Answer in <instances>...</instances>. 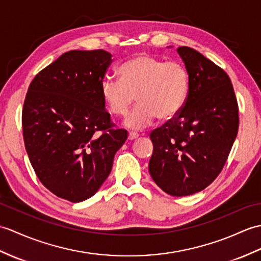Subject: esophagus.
Wrapping results in <instances>:
<instances>
[{
    "instance_id": "34e87169",
    "label": "esophagus",
    "mask_w": 261,
    "mask_h": 261,
    "mask_svg": "<svg viewBox=\"0 0 261 261\" xmlns=\"http://www.w3.org/2000/svg\"><path fill=\"white\" fill-rule=\"evenodd\" d=\"M139 137V135L137 132H129V135H128V139L130 141H132V140H135V139H137Z\"/></svg>"
}]
</instances>
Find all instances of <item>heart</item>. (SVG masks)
I'll return each instance as SVG.
<instances>
[{
    "label": "heart",
    "instance_id": "heart-1",
    "mask_svg": "<svg viewBox=\"0 0 261 261\" xmlns=\"http://www.w3.org/2000/svg\"><path fill=\"white\" fill-rule=\"evenodd\" d=\"M120 80L105 79L101 84L103 102L111 114L125 116L135 100L139 105L124 121L130 129H143L159 120H169L182 109L189 75L182 64L163 62L148 54H138L119 69Z\"/></svg>",
    "mask_w": 261,
    "mask_h": 261
}]
</instances>
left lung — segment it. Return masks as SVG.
Wrapping results in <instances>:
<instances>
[{
  "instance_id": "left-lung-1",
  "label": "left lung",
  "mask_w": 261,
  "mask_h": 261,
  "mask_svg": "<svg viewBox=\"0 0 261 261\" xmlns=\"http://www.w3.org/2000/svg\"><path fill=\"white\" fill-rule=\"evenodd\" d=\"M177 52L189 75V92L177 116L151 132L149 172L168 195L184 197L203 190L221 172L239 117L226 72L191 47Z\"/></svg>"
}]
</instances>
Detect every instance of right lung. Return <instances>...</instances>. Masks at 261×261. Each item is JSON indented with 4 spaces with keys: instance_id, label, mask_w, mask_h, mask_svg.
<instances>
[{
    "instance_id": "1",
    "label": "right lung",
    "mask_w": 261,
    "mask_h": 261,
    "mask_svg": "<svg viewBox=\"0 0 261 261\" xmlns=\"http://www.w3.org/2000/svg\"><path fill=\"white\" fill-rule=\"evenodd\" d=\"M111 58L105 50L66 52L35 75L24 100L30 162L46 189L71 202L100 189L128 138L113 129L101 95Z\"/></svg>"
}]
</instances>
